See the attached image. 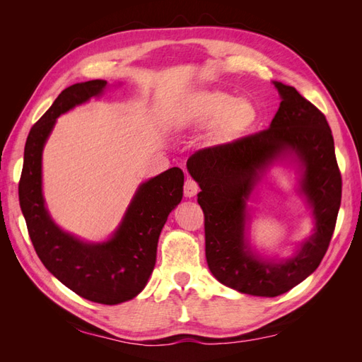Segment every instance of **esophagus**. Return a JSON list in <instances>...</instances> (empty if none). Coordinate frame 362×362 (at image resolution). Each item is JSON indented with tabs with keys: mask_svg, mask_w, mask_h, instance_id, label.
Listing matches in <instances>:
<instances>
[{
	"mask_svg": "<svg viewBox=\"0 0 362 362\" xmlns=\"http://www.w3.org/2000/svg\"><path fill=\"white\" fill-rule=\"evenodd\" d=\"M199 192V185L196 184V181H193L192 178H187L184 182V196L185 198H193L196 196V193Z\"/></svg>",
	"mask_w": 362,
	"mask_h": 362,
	"instance_id": "esophagus-1",
	"label": "esophagus"
}]
</instances>
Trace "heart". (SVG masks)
I'll use <instances>...</instances> for the list:
<instances>
[{"instance_id":"heart-1","label":"heart","mask_w":362,"mask_h":362,"mask_svg":"<svg viewBox=\"0 0 362 362\" xmlns=\"http://www.w3.org/2000/svg\"><path fill=\"white\" fill-rule=\"evenodd\" d=\"M257 108L246 98H235L218 90H202L185 103L177 124L181 128L210 127L218 144H229L254 125Z\"/></svg>"}]
</instances>
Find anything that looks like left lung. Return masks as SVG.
Returning <instances> with one entry per match:
<instances>
[{
	"label": "left lung",
	"instance_id": "obj_1",
	"mask_svg": "<svg viewBox=\"0 0 362 362\" xmlns=\"http://www.w3.org/2000/svg\"><path fill=\"white\" fill-rule=\"evenodd\" d=\"M281 104L269 129L233 144L196 152L187 170L199 184L205 216L208 269L223 286L261 298L287 293L319 267L341 204V175L325 115L294 89L273 81ZM290 163L298 192L310 206L313 234L284 260L262 257L250 246L247 202L273 163Z\"/></svg>",
	"mask_w": 362,
	"mask_h": 362
}]
</instances>
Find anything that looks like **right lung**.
Listing matches in <instances>:
<instances>
[{
	"mask_svg": "<svg viewBox=\"0 0 362 362\" xmlns=\"http://www.w3.org/2000/svg\"><path fill=\"white\" fill-rule=\"evenodd\" d=\"M105 80L66 87L30 129L19 181V205L31 243L54 276L81 298L104 305L127 302L145 288L169 213L182 199L184 173L168 169L141 182L115 233L105 242H86L52 221L42 189V154L57 117L104 93Z\"/></svg>",
	"mask_w": 362,
	"mask_h": 362,
	"instance_id": "add662e5",
	"label": "right lung"
}]
</instances>
